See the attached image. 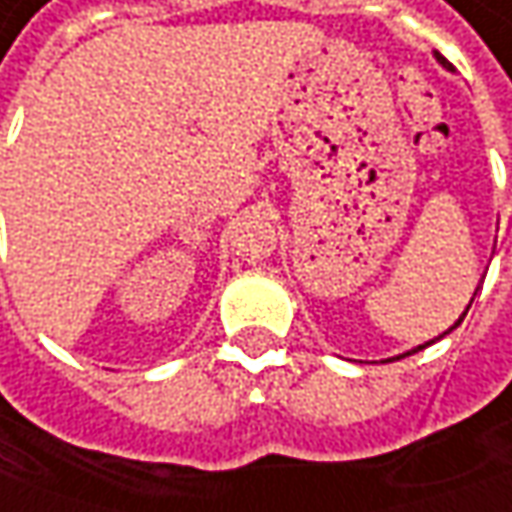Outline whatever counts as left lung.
<instances>
[{"label": "left lung", "mask_w": 512, "mask_h": 512, "mask_svg": "<svg viewBox=\"0 0 512 512\" xmlns=\"http://www.w3.org/2000/svg\"><path fill=\"white\" fill-rule=\"evenodd\" d=\"M438 56V54H435ZM438 62H444V59H441V56H438ZM473 298H476V295H473ZM470 306H473V300H470ZM470 306H467V312H470ZM467 312H464V315H467ZM464 315H461V318H458V323L464 321ZM456 323V326H458ZM456 326H450V329H447V332H453V329H456ZM447 332H444V335H447ZM430 344H433V341H430ZM430 344H424V346H430ZM424 346H418V349H424ZM418 349H412V352H418ZM412 352H407V355H412Z\"/></svg>", "instance_id": "1"}]
</instances>
